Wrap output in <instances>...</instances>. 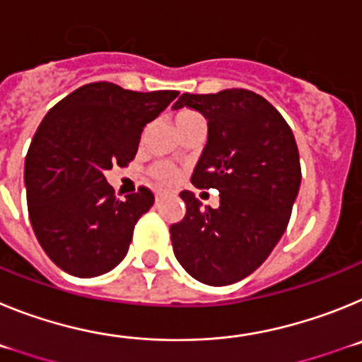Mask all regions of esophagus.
Masks as SVG:
<instances>
[{"label":"esophagus","instance_id":"esophagus-1","mask_svg":"<svg viewBox=\"0 0 362 362\" xmlns=\"http://www.w3.org/2000/svg\"><path fill=\"white\" fill-rule=\"evenodd\" d=\"M159 199H161V196H159V194H156V203H159Z\"/></svg>","mask_w":362,"mask_h":362}]
</instances>
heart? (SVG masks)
<instances>
[{"instance_id":"obj_1","label":"heart","mask_w":362,"mask_h":362,"mask_svg":"<svg viewBox=\"0 0 362 362\" xmlns=\"http://www.w3.org/2000/svg\"><path fill=\"white\" fill-rule=\"evenodd\" d=\"M196 119H201L199 114H196V112H192V110L179 112L177 116H175V127H181V124H187L190 123V121H196ZM150 177H152V181L158 185V187L166 188V187H172V185L177 181L179 174L170 163H156V165L150 168Z\"/></svg>"}]
</instances>
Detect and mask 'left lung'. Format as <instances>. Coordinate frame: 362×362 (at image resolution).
<instances>
[{
    "instance_id": "8db88e82",
    "label": "left lung",
    "mask_w": 362,
    "mask_h": 362,
    "mask_svg": "<svg viewBox=\"0 0 362 362\" xmlns=\"http://www.w3.org/2000/svg\"><path fill=\"white\" fill-rule=\"evenodd\" d=\"M181 107L209 119L192 185L219 190V209L181 192L187 214L170 226L172 248L194 279L238 283L264 263L288 226L300 185L296 137L263 95L245 88L183 94L174 105Z\"/></svg>"
}]
</instances>
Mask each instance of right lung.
I'll return each mask as SVG.
<instances>
[{"instance_id": "right-lung-1", "label": "right lung", "mask_w": 362, "mask_h": 362, "mask_svg": "<svg viewBox=\"0 0 362 362\" xmlns=\"http://www.w3.org/2000/svg\"><path fill=\"white\" fill-rule=\"evenodd\" d=\"M177 94L90 83L54 105L37 127L25 158L28 217L45 254L66 274L101 276L127 255L153 194L139 187L117 199L105 172L136 158L146 123Z\"/></svg>"}]
</instances>
